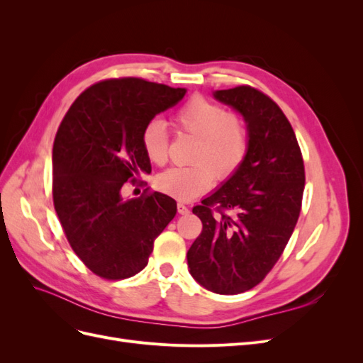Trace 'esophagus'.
Here are the masks:
<instances>
[{"instance_id":"obj_1","label":"esophagus","mask_w":363,"mask_h":363,"mask_svg":"<svg viewBox=\"0 0 363 363\" xmlns=\"http://www.w3.org/2000/svg\"><path fill=\"white\" fill-rule=\"evenodd\" d=\"M177 211H179L180 215H188V213H189V208L186 207L183 203H179V204H177Z\"/></svg>"}]
</instances>
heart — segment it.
Listing matches in <instances>:
<instances>
[{"label": "heart", "mask_w": 363, "mask_h": 363, "mask_svg": "<svg viewBox=\"0 0 363 363\" xmlns=\"http://www.w3.org/2000/svg\"><path fill=\"white\" fill-rule=\"evenodd\" d=\"M174 125L196 138L192 163L162 172L157 188L174 199L188 201L213 184L215 174L227 179L244 163L248 152V128L244 119L208 98L195 95L174 115ZM142 148L155 164L167 163L169 139L160 119H151L142 130Z\"/></svg>", "instance_id": "b5f03b06"}]
</instances>
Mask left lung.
I'll return each mask as SVG.
<instances>
[{"label": "left lung", "mask_w": 363, "mask_h": 363, "mask_svg": "<svg viewBox=\"0 0 363 363\" xmlns=\"http://www.w3.org/2000/svg\"><path fill=\"white\" fill-rule=\"evenodd\" d=\"M213 96L244 116L248 152L232 177L192 208L203 230L188 265L206 289L235 295L265 279L286 247L301 211L304 162L291 123L268 95L238 86Z\"/></svg>", "instance_id": "8db88e82"}]
</instances>
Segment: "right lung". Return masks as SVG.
<instances>
[{
    "label": "right lung",
    "instance_id": "add662e5",
    "mask_svg": "<svg viewBox=\"0 0 363 363\" xmlns=\"http://www.w3.org/2000/svg\"><path fill=\"white\" fill-rule=\"evenodd\" d=\"M183 87L138 77L103 80L69 107L52 145V201L68 242L84 265L106 280L133 277L177 213L160 192L124 199L127 182L151 172L142 130L177 104Z\"/></svg>",
    "mask_w": 363,
    "mask_h": 363
}]
</instances>
